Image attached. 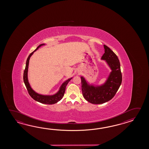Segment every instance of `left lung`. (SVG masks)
<instances>
[{
    "mask_svg": "<svg viewBox=\"0 0 149 149\" xmlns=\"http://www.w3.org/2000/svg\"><path fill=\"white\" fill-rule=\"evenodd\" d=\"M105 53L102 60L105 61L111 71L107 80L100 85L90 84L81 77L82 95L86 100L94 104H103L114 97L122 82L120 64L117 56L107 46L104 45Z\"/></svg>",
    "mask_w": 149,
    "mask_h": 149,
    "instance_id": "left-lung-1",
    "label": "left lung"
}]
</instances>
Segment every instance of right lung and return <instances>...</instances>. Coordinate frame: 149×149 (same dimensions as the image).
I'll use <instances>...</instances> for the list:
<instances>
[{
  "label": "right lung",
  "instance_id": "right-lung-1",
  "mask_svg": "<svg viewBox=\"0 0 149 149\" xmlns=\"http://www.w3.org/2000/svg\"><path fill=\"white\" fill-rule=\"evenodd\" d=\"M45 45V44H42L39 45L37 48L35 49V51L32 52L31 54L29 55L26 62V65H25V70L23 73V80L25 84L26 89L28 91L29 95L31 96L32 98L34 99L35 101L39 102L41 103L46 104H53L55 103H56L57 102L60 101L62 98L63 97L65 88L67 87V84L68 82L70 81L71 79H72V77L67 79L64 82L62 83V84L61 85L60 88L57 93L54 94L53 95H42L38 94V93L35 92V91L32 88L31 86L29 84L28 80V73L29 63V60L30 57L32 55V54L34 53V52L37 51L38 48L40 47L41 46Z\"/></svg>",
  "mask_w": 149,
  "mask_h": 149
}]
</instances>
